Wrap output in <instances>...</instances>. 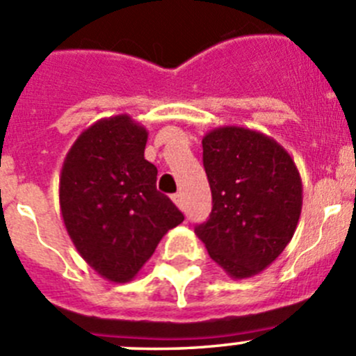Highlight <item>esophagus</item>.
<instances>
[{"instance_id":"esophagus-1","label":"esophagus","mask_w":356,"mask_h":356,"mask_svg":"<svg viewBox=\"0 0 356 356\" xmlns=\"http://www.w3.org/2000/svg\"><path fill=\"white\" fill-rule=\"evenodd\" d=\"M172 201H174V203L177 204V207H181V204H182V195H181V193H177V195L172 196Z\"/></svg>"}]
</instances>
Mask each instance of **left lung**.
<instances>
[{
  "label": "left lung",
  "instance_id": "1",
  "mask_svg": "<svg viewBox=\"0 0 356 356\" xmlns=\"http://www.w3.org/2000/svg\"><path fill=\"white\" fill-rule=\"evenodd\" d=\"M201 143L213 207L195 232L227 275L253 277L296 231L303 204L300 172L277 141L251 129L224 125Z\"/></svg>",
  "mask_w": 356,
  "mask_h": 356
}]
</instances>
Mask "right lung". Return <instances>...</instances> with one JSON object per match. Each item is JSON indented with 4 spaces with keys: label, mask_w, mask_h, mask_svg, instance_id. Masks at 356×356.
<instances>
[{
    "label": "right lung",
    "mask_w": 356,
    "mask_h": 356,
    "mask_svg": "<svg viewBox=\"0 0 356 356\" xmlns=\"http://www.w3.org/2000/svg\"><path fill=\"white\" fill-rule=\"evenodd\" d=\"M148 131L129 115L102 118L68 149L60 208L79 254L102 277L129 282L160 239L184 220L156 191V167L145 158Z\"/></svg>",
    "instance_id": "1"
}]
</instances>
